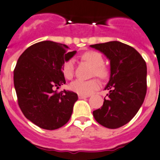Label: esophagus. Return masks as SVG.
Returning <instances> with one entry per match:
<instances>
[{
  "instance_id": "esophagus-1",
  "label": "esophagus",
  "mask_w": 160,
  "mask_h": 160,
  "mask_svg": "<svg viewBox=\"0 0 160 160\" xmlns=\"http://www.w3.org/2000/svg\"><path fill=\"white\" fill-rule=\"evenodd\" d=\"M79 98L80 99H84V98H88V95H81V94H79Z\"/></svg>"
}]
</instances>
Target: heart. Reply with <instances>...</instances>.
<instances>
[{"label":"heart","instance_id":"1","mask_svg":"<svg viewBox=\"0 0 160 160\" xmlns=\"http://www.w3.org/2000/svg\"><path fill=\"white\" fill-rule=\"evenodd\" d=\"M84 61L88 62L92 67L93 69V76H97L102 79H107L109 76V70L107 67L103 65L104 59L102 55L97 51H88L85 52L81 56ZM63 74L65 77L71 79L74 74V62L73 60H69L66 62L63 65ZM100 81L97 79L90 80H76L71 84V88L74 92H77L81 95H90L91 93L100 88Z\"/></svg>","mask_w":160,"mask_h":160}]
</instances>
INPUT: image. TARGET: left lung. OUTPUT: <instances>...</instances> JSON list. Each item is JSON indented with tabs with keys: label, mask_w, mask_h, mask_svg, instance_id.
Returning <instances> with one entry per match:
<instances>
[{
	"label": "left lung",
	"mask_w": 160,
	"mask_h": 160,
	"mask_svg": "<svg viewBox=\"0 0 160 160\" xmlns=\"http://www.w3.org/2000/svg\"><path fill=\"white\" fill-rule=\"evenodd\" d=\"M110 60L109 90L102 107L92 112L96 121L108 128H118L135 116L146 94V64L142 55L129 45L110 41L92 45Z\"/></svg>",
	"instance_id": "1"
}]
</instances>
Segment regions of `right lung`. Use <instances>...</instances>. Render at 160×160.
Listing matches in <instances>:
<instances>
[{"instance_id": "right-lung-1", "label": "right lung", "mask_w": 160, "mask_h": 160, "mask_svg": "<svg viewBox=\"0 0 160 160\" xmlns=\"http://www.w3.org/2000/svg\"><path fill=\"white\" fill-rule=\"evenodd\" d=\"M63 44L45 41L28 47L14 71L18 103L24 116L44 129L54 130L68 123L76 92L56 89L66 83L62 68L76 51L68 52Z\"/></svg>"}]
</instances>
